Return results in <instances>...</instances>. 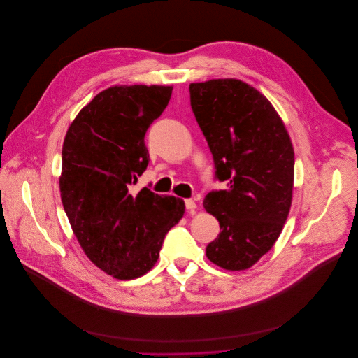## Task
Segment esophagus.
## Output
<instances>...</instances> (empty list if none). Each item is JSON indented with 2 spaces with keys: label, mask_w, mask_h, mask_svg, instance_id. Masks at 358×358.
Masks as SVG:
<instances>
[{
  "label": "esophagus",
  "mask_w": 358,
  "mask_h": 358,
  "mask_svg": "<svg viewBox=\"0 0 358 358\" xmlns=\"http://www.w3.org/2000/svg\"><path fill=\"white\" fill-rule=\"evenodd\" d=\"M185 205H186V209H190V210H193V209L197 208V204H196L193 200H190V199L185 200Z\"/></svg>",
  "instance_id": "esophagus-1"
}]
</instances>
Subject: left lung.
<instances>
[{"label": "left lung", "mask_w": 358, "mask_h": 358, "mask_svg": "<svg viewBox=\"0 0 358 358\" xmlns=\"http://www.w3.org/2000/svg\"><path fill=\"white\" fill-rule=\"evenodd\" d=\"M190 104L226 190L204 199L222 229L206 257L245 270L267 254L288 217L295 154L277 111L254 87L233 78L190 84Z\"/></svg>", "instance_id": "8db88e82"}]
</instances>
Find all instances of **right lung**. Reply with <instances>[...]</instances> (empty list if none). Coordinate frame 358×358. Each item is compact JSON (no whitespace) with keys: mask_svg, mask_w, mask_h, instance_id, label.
Returning <instances> with one entry per match:
<instances>
[{"mask_svg":"<svg viewBox=\"0 0 358 358\" xmlns=\"http://www.w3.org/2000/svg\"><path fill=\"white\" fill-rule=\"evenodd\" d=\"M172 87H111L70 125L62 149L60 197L85 255L104 273L134 280L152 270L165 234L185 203L143 187L149 165L145 135L165 110Z\"/></svg>","mask_w":358,"mask_h":358,"instance_id":"add662e5","label":"right lung"}]
</instances>
